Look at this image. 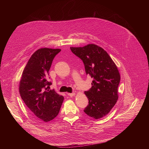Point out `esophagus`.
Instances as JSON below:
<instances>
[{
	"instance_id": "obj_1",
	"label": "esophagus",
	"mask_w": 149,
	"mask_h": 149,
	"mask_svg": "<svg viewBox=\"0 0 149 149\" xmlns=\"http://www.w3.org/2000/svg\"><path fill=\"white\" fill-rule=\"evenodd\" d=\"M67 94L70 96V97H73L75 95V93H67Z\"/></svg>"
}]
</instances>
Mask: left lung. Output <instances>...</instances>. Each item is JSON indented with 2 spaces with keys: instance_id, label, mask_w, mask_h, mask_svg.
I'll return each instance as SVG.
<instances>
[{
  "instance_id": "left-lung-1",
  "label": "left lung",
  "mask_w": 149,
  "mask_h": 149,
  "mask_svg": "<svg viewBox=\"0 0 149 149\" xmlns=\"http://www.w3.org/2000/svg\"><path fill=\"white\" fill-rule=\"evenodd\" d=\"M70 49L82 61L86 74L93 79L91 88L84 93L89 101L84 111L100 118L111 111L118 100L120 75L117 67L107 52L95 44Z\"/></svg>"
}]
</instances>
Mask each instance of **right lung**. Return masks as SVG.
I'll return each mask as SVG.
<instances>
[{
    "mask_svg": "<svg viewBox=\"0 0 149 149\" xmlns=\"http://www.w3.org/2000/svg\"><path fill=\"white\" fill-rule=\"evenodd\" d=\"M60 49L40 48L29 59L19 84L21 98L36 118L48 122L58 114L63 97L50 89L49 71Z\"/></svg>",
    "mask_w": 149,
    "mask_h": 149,
    "instance_id": "right-lung-1",
    "label": "right lung"
}]
</instances>
